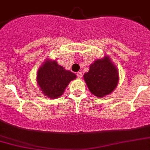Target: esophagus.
<instances>
[{"label":"esophagus","instance_id":"1","mask_svg":"<svg viewBox=\"0 0 150 150\" xmlns=\"http://www.w3.org/2000/svg\"><path fill=\"white\" fill-rule=\"evenodd\" d=\"M76 75H77L78 78H81L82 76H83V74H82V72H77L76 73Z\"/></svg>","mask_w":150,"mask_h":150}]
</instances>
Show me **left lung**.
Here are the masks:
<instances>
[{
    "label": "left lung",
    "mask_w": 150,
    "mask_h": 150,
    "mask_svg": "<svg viewBox=\"0 0 150 150\" xmlns=\"http://www.w3.org/2000/svg\"><path fill=\"white\" fill-rule=\"evenodd\" d=\"M83 79L91 93L102 98L116 88L119 80L118 71L109 57L105 56L96 60L89 66V72L84 74Z\"/></svg>",
    "instance_id": "left-lung-1"
}]
</instances>
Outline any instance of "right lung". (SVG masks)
<instances>
[{
	"label": "right lung",
	"instance_id": "add662e5",
	"mask_svg": "<svg viewBox=\"0 0 150 150\" xmlns=\"http://www.w3.org/2000/svg\"><path fill=\"white\" fill-rule=\"evenodd\" d=\"M76 74L65 70L55 61L47 59L37 72V83L43 94L50 98L61 96Z\"/></svg>",
	"mask_w": 150,
	"mask_h": 150
}]
</instances>
